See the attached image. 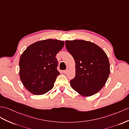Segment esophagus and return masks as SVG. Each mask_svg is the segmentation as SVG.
Wrapping results in <instances>:
<instances>
[{
    "instance_id": "esophagus-1",
    "label": "esophagus",
    "mask_w": 129,
    "mask_h": 129,
    "mask_svg": "<svg viewBox=\"0 0 129 129\" xmlns=\"http://www.w3.org/2000/svg\"><path fill=\"white\" fill-rule=\"evenodd\" d=\"M67 72H68V70H64V71H63V72H64V74H66V73H67Z\"/></svg>"
}]
</instances>
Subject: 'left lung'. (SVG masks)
Masks as SVG:
<instances>
[{"label":"left lung","mask_w":129,"mask_h":129,"mask_svg":"<svg viewBox=\"0 0 129 129\" xmlns=\"http://www.w3.org/2000/svg\"><path fill=\"white\" fill-rule=\"evenodd\" d=\"M65 46L76 63L75 77L70 80L72 89L85 96L100 90L110 73L105 52L94 43L84 40H67Z\"/></svg>","instance_id":"1"}]
</instances>
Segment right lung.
<instances>
[{
    "label": "right lung",
    "instance_id": "1",
    "mask_svg": "<svg viewBox=\"0 0 129 129\" xmlns=\"http://www.w3.org/2000/svg\"><path fill=\"white\" fill-rule=\"evenodd\" d=\"M64 46L63 41L47 39L31 44L19 60V76L27 89L35 95L47 93L60 74L55 56Z\"/></svg>",
    "mask_w": 129,
    "mask_h": 129
}]
</instances>
